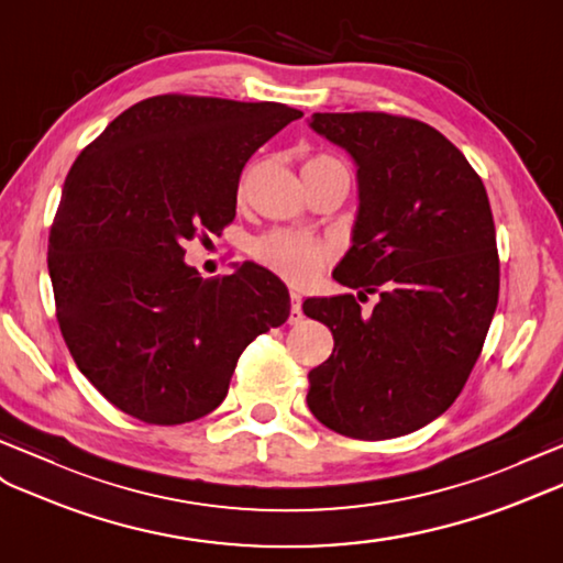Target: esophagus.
Segmentation results:
<instances>
[{
  "mask_svg": "<svg viewBox=\"0 0 563 563\" xmlns=\"http://www.w3.org/2000/svg\"><path fill=\"white\" fill-rule=\"evenodd\" d=\"M303 320V308H300V294L291 291V314H289V322L298 324Z\"/></svg>",
  "mask_w": 563,
  "mask_h": 563,
  "instance_id": "34e87169",
  "label": "esophagus"
}]
</instances>
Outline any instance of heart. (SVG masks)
<instances>
[{
  "label": "heart",
  "mask_w": 563,
  "mask_h": 563,
  "mask_svg": "<svg viewBox=\"0 0 563 563\" xmlns=\"http://www.w3.org/2000/svg\"><path fill=\"white\" fill-rule=\"evenodd\" d=\"M346 169L344 162L332 155H312L303 172ZM349 172V169H346ZM251 255L257 265L274 272L291 284H310L327 267L334 249L327 241L296 229H269L251 241Z\"/></svg>",
  "instance_id": "obj_1"
}]
</instances>
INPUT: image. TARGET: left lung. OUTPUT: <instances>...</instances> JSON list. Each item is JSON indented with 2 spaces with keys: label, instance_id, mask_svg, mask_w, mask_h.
<instances>
[{
  "label": "left lung",
  "instance_id": "8db88e82",
  "mask_svg": "<svg viewBox=\"0 0 563 563\" xmlns=\"http://www.w3.org/2000/svg\"><path fill=\"white\" fill-rule=\"evenodd\" d=\"M312 131L358 167L353 245L308 298L334 351L310 369L308 408L353 440H389L440 418L483 351L499 298V253L483 178L444 135L385 112L312 114ZM378 294L369 316L358 299Z\"/></svg>",
  "mask_w": 563,
  "mask_h": 563
}]
</instances>
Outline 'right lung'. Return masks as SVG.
Returning <instances> with one entry per match:
<instances>
[{
  "label": "right lung",
  "mask_w": 563,
  "mask_h": 563,
  "mask_svg": "<svg viewBox=\"0 0 563 563\" xmlns=\"http://www.w3.org/2000/svg\"><path fill=\"white\" fill-rule=\"evenodd\" d=\"M300 117L279 102L155 95L74 162L47 249L57 322L80 373L123 413L208 416L243 349L289 318L269 269L202 279L184 245L234 222L245 162Z\"/></svg>",
  "instance_id": "right-lung-1"
}]
</instances>
